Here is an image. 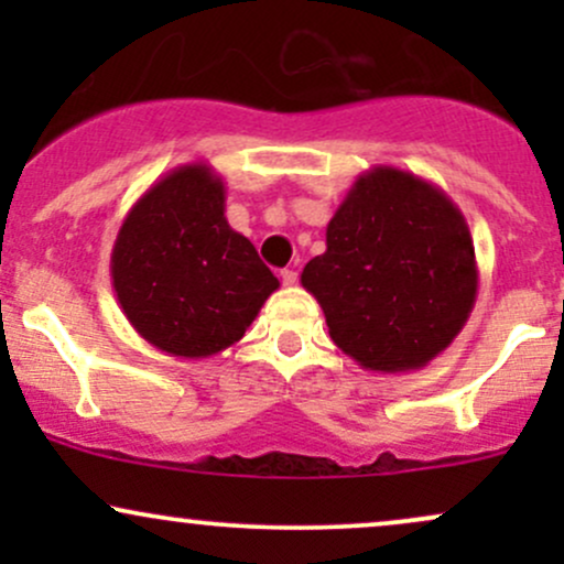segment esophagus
<instances>
[{"mask_svg":"<svg viewBox=\"0 0 564 564\" xmlns=\"http://www.w3.org/2000/svg\"><path fill=\"white\" fill-rule=\"evenodd\" d=\"M296 270H281V281H283V286H294L296 283Z\"/></svg>","mask_w":564,"mask_h":564,"instance_id":"34e87169","label":"esophagus"}]
</instances>
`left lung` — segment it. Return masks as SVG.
<instances>
[{
	"mask_svg": "<svg viewBox=\"0 0 564 564\" xmlns=\"http://www.w3.org/2000/svg\"><path fill=\"white\" fill-rule=\"evenodd\" d=\"M341 352L366 371L424 368L456 339L477 300V260L462 209L416 174L373 166L302 270Z\"/></svg>",
	"mask_w": 564,
	"mask_h": 564,
	"instance_id": "1",
	"label": "left lung"
}]
</instances>
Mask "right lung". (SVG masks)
<instances>
[{
    "mask_svg": "<svg viewBox=\"0 0 564 564\" xmlns=\"http://www.w3.org/2000/svg\"><path fill=\"white\" fill-rule=\"evenodd\" d=\"M127 321L172 358H209L236 345L281 286L254 243L225 217V183L183 164L134 200L111 251Z\"/></svg>",
    "mask_w": 564,
    "mask_h": 564,
    "instance_id": "obj_1",
    "label": "right lung"
}]
</instances>
